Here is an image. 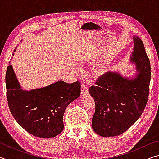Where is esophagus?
Segmentation results:
<instances>
[{
    "mask_svg": "<svg viewBox=\"0 0 159 159\" xmlns=\"http://www.w3.org/2000/svg\"><path fill=\"white\" fill-rule=\"evenodd\" d=\"M88 93V85L85 83H82L81 85V94L82 95H85Z\"/></svg>",
    "mask_w": 159,
    "mask_h": 159,
    "instance_id": "1",
    "label": "esophagus"
}]
</instances>
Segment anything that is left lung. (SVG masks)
Returning <instances> with one entry per match:
<instances>
[{
  "label": "left lung",
  "instance_id": "obj_1",
  "mask_svg": "<svg viewBox=\"0 0 159 159\" xmlns=\"http://www.w3.org/2000/svg\"><path fill=\"white\" fill-rule=\"evenodd\" d=\"M134 48L130 61L136 64L133 79L117 72H107L89 88L95 102L92 127L102 137L121 134L141 116L147 103L151 80L150 61L142 40L133 37Z\"/></svg>",
  "mask_w": 159,
  "mask_h": 159
}]
</instances>
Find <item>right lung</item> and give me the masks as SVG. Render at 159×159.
Here are the masks:
<instances>
[{"instance_id":"right-lung-1","label":"right lung","mask_w":159,"mask_h":159,"mask_svg":"<svg viewBox=\"0 0 159 159\" xmlns=\"http://www.w3.org/2000/svg\"><path fill=\"white\" fill-rule=\"evenodd\" d=\"M5 83L13 117L26 131L38 138H54L61 133L66 108L80 95L79 81L67 83L60 80L44 88L23 90L10 64Z\"/></svg>"}]
</instances>
